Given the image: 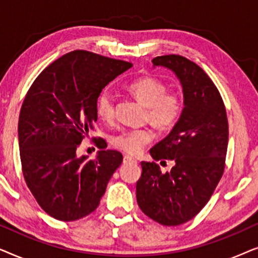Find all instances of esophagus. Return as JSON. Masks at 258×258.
<instances>
[{"instance_id":"esophagus-1","label":"esophagus","mask_w":258,"mask_h":258,"mask_svg":"<svg viewBox=\"0 0 258 258\" xmlns=\"http://www.w3.org/2000/svg\"><path fill=\"white\" fill-rule=\"evenodd\" d=\"M123 163L126 164V163H136V160L132 156H129V155H126V156L123 157Z\"/></svg>"}]
</instances>
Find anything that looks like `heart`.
I'll list each match as a JSON object with an SVG mask.
<instances>
[{
    "instance_id": "b5f03b06",
    "label": "heart",
    "mask_w": 258,
    "mask_h": 258,
    "mask_svg": "<svg viewBox=\"0 0 258 258\" xmlns=\"http://www.w3.org/2000/svg\"><path fill=\"white\" fill-rule=\"evenodd\" d=\"M128 89L147 108V118L158 129H170L182 112V102L175 94L167 93V87L154 77H141L129 84ZM96 111L103 121H111L115 115V97L110 90H103L96 101ZM149 129H126L112 137V144L125 153L136 155L151 142Z\"/></svg>"
}]
</instances>
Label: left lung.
Instances as JSON below:
<instances>
[{"mask_svg": "<svg viewBox=\"0 0 258 258\" xmlns=\"http://www.w3.org/2000/svg\"><path fill=\"white\" fill-rule=\"evenodd\" d=\"M153 64L175 74L184 107L168 136L150 149L155 161L171 160L175 165L163 174L155 162H141L136 199L151 220L179 225L203 209L223 175L227 111L216 86L196 63L179 55H165L155 57Z\"/></svg>", "mask_w": 258, "mask_h": 258, "instance_id": "obj_1", "label": "left lung"}]
</instances>
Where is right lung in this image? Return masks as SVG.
<instances>
[{"mask_svg":"<svg viewBox=\"0 0 258 258\" xmlns=\"http://www.w3.org/2000/svg\"><path fill=\"white\" fill-rule=\"evenodd\" d=\"M132 67L75 50L49 64L27 93L17 130L23 176L37 203L56 220L76 221L93 213L122 163L119 151L100 150L89 160L77 149L97 121L102 89ZM103 141H95L101 149Z\"/></svg>","mask_w":258,"mask_h":258,"instance_id":"obj_1","label":"right lung"}]
</instances>
